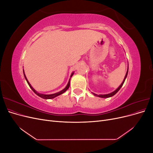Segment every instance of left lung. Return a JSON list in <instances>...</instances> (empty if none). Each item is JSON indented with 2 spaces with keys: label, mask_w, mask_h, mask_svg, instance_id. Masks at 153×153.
<instances>
[{
  "label": "left lung",
  "mask_w": 153,
  "mask_h": 153,
  "mask_svg": "<svg viewBox=\"0 0 153 153\" xmlns=\"http://www.w3.org/2000/svg\"><path fill=\"white\" fill-rule=\"evenodd\" d=\"M128 71H127V72H126V75H125V77H124V80H123V82H122V84H121V85H120L117 89L115 90V91H114V92H111V93H110V94H100V95H98V94H94V93H93V94L94 95V96H98V97H101V98H109V97H111V96H113L114 95H115V94L117 93V92L119 91V89H121V87L123 86V84H124V81H125V80H126V76H127V75H128Z\"/></svg>",
  "instance_id": "left-lung-1"
}]
</instances>
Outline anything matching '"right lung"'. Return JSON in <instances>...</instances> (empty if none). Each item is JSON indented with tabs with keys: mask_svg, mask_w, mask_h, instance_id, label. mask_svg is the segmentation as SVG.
Returning <instances> with one entry per match:
<instances>
[{
	"mask_svg": "<svg viewBox=\"0 0 153 153\" xmlns=\"http://www.w3.org/2000/svg\"><path fill=\"white\" fill-rule=\"evenodd\" d=\"M73 73L71 74V77L73 76ZM24 76H25V79H26L27 83H28V84H29V87L31 88V89H32V91H33L37 95L39 96V97H41V98H43V99H52V98H55V97H56V96H59V95L62 94V93H64V92L66 91L68 89V88L69 87V85H70V79H69V82H68V84L67 86H66L65 88H64V89L63 90H62L61 91L58 92H57V93H55V94H42L38 93V92H36V91L33 89V87H32L31 86V85L29 84V82H28V80H27V78H26V76H25V73H24Z\"/></svg>",
	"mask_w": 153,
	"mask_h": 153,
	"instance_id": "add662e5",
	"label": "right lung"
}]
</instances>
